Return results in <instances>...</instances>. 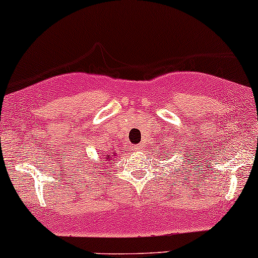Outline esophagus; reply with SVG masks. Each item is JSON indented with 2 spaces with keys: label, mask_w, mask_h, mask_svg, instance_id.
I'll return each mask as SVG.
<instances>
[{
  "label": "esophagus",
  "mask_w": 258,
  "mask_h": 258,
  "mask_svg": "<svg viewBox=\"0 0 258 258\" xmlns=\"http://www.w3.org/2000/svg\"><path fill=\"white\" fill-rule=\"evenodd\" d=\"M132 150L135 151V153H139V151H141V145H135Z\"/></svg>",
  "instance_id": "34e87169"
}]
</instances>
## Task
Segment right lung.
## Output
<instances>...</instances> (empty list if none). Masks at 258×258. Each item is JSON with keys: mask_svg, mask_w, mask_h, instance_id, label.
<instances>
[{"mask_svg": "<svg viewBox=\"0 0 258 258\" xmlns=\"http://www.w3.org/2000/svg\"><path fill=\"white\" fill-rule=\"evenodd\" d=\"M113 156H115V155H113ZM107 157H109V156H108V155H107ZM109 160H110V157H109Z\"/></svg>", "mask_w": 258, "mask_h": 258, "instance_id": "right-lung-1", "label": "right lung"}]
</instances>
